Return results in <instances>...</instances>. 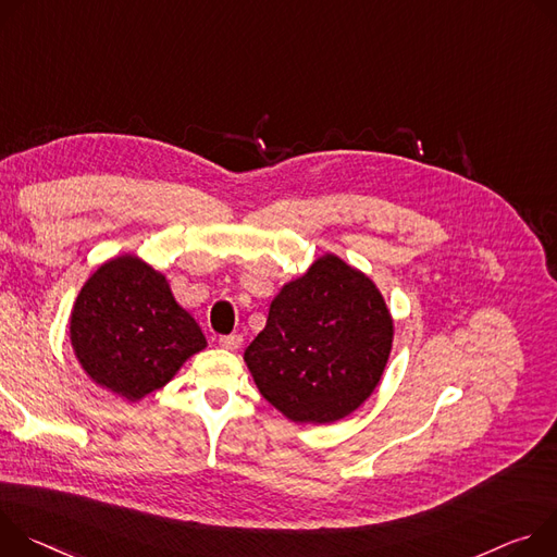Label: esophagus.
I'll return each instance as SVG.
<instances>
[{"label": "esophagus", "instance_id": "obj_1", "mask_svg": "<svg viewBox=\"0 0 557 557\" xmlns=\"http://www.w3.org/2000/svg\"><path fill=\"white\" fill-rule=\"evenodd\" d=\"M240 343H243V336H240V334H227V336H221V338H219V345H221L223 349H230V351H236V349L240 347Z\"/></svg>", "mask_w": 557, "mask_h": 557}]
</instances>
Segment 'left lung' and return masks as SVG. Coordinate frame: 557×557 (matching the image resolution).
<instances>
[{
  "mask_svg": "<svg viewBox=\"0 0 557 557\" xmlns=\"http://www.w3.org/2000/svg\"><path fill=\"white\" fill-rule=\"evenodd\" d=\"M394 321L374 281L325 255L281 287L247 369L292 422L325 424L356 411L381 383Z\"/></svg>",
  "mask_w": 557,
  "mask_h": 557,
  "instance_id": "left-lung-1",
  "label": "left lung"
}]
</instances>
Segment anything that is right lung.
Wrapping results in <instances>:
<instances>
[{"instance_id":"1","label":"right lung","mask_w":557,"mask_h":557,"mask_svg":"<svg viewBox=\"0 0 557 557\" xmlns=\"http://www.w3.org/2000/svg\"><path fill=\"white\" fill-rule=\"evenodd\" d=\"M71 343L92 383L128 403L161 389L208 345L165 276L133 255L106 261L84 283Z\"/></svg>"}]
</instances>
